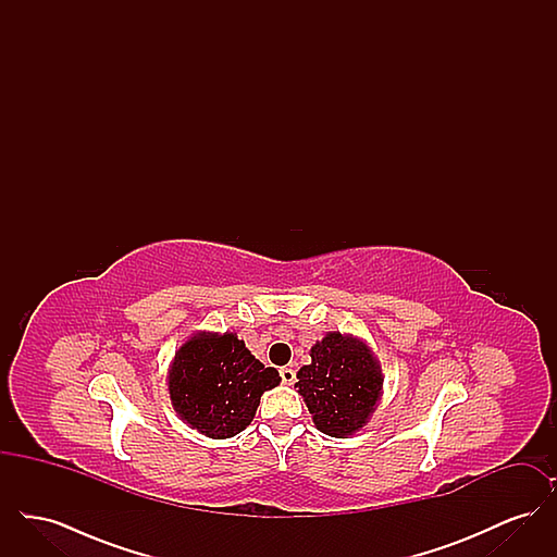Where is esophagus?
I'll return each instance as SVG.
<instances>
[{
	"label": "esophagus",
	"instance_id": "34e87169",
	"mask_svg": "<svg viewBox=\"0 0 557 557\" xmlns=\"http://www.w3.org/2000/svg\"><path fill=\"white\" fill-rule=\"evenodd\" d=\"M280 375H282L284 384H294V380H296V371L292 370V368H282Z\"/></svg>",
	"mask_w": 557,
	"mask_h": 557
}]
</instances>
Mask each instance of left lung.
I'll return each mask as SVG.
<instances>
[{
    "mask_svg": "<svg viewBox=\"0 0 557 557\" xmlns=\"http://www.w3.org/2000/svg\"><path fill=\"white\" fill-rule=\"evenodd\" d=\"M296 377L294 388L305 398L313 424L336 438L368 424L384 382L370 346L341 332H330L311 346V366H302Z\"/></svg>",
    "mask_w": 557,
    "mask_h": 557,
    "instance_id": "left-lung-1",
    "label": "left lung"
}]
</instances>
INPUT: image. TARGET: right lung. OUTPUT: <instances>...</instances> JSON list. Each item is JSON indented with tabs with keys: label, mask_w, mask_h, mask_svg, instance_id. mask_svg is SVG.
<instances>
[{
	"label": "right lung",
	"mask_w": 557,
	"mask_h": 557,
	"mask_svg": "<svg viewBox=\"0 0 557 557\" xmlns=\"http://www.w3.org/2000/svg\"><path fill=\"white\" fill-rule=\"evenodd\" d=\"M236 334H194L169 370V395L177 416L209 438H230L252 422L261 395L280 384Z\"/></svg>",
	"instance_id": "right-lung-1"
}]
</instances>
